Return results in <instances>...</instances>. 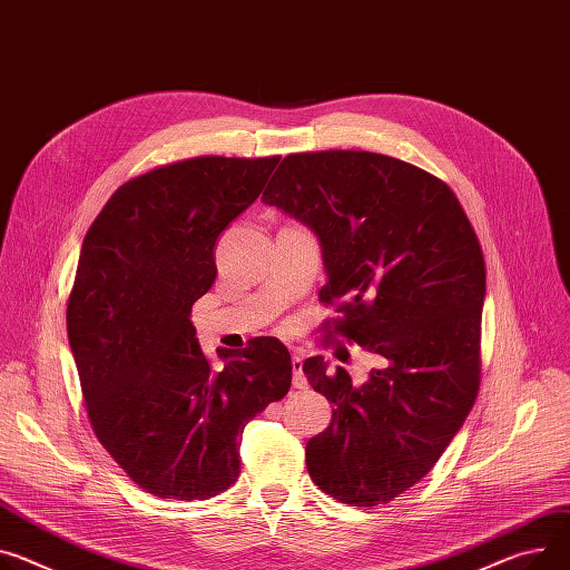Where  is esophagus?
<instances>
[{"label":"esophagus","instance_id":"obj_1","mask_svg":"<svg viewBox=\"0 0 570 570\" xmlns=\"http://www.w3.org/2000/svg\"><path fill=\"white\" fill-rule=\"evenodd\" d=\"M292 383H294L296 390L308 387V379H305V374H303V358L301 356L292 358Z\"/></svg>","mask_w":570,"mask_h":570}]
</instances>
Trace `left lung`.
I'll list each match as a JSON object with an SVG mask.
<instances>
[{"label": "left lung", "instance_id": "obj_1", "mask_svg": "<svg viewBox=\"0 0 570 570\" xmlns=\"http://www.w3.org/2000/svg\"><path fill=\"white\" fill-rule=\"evenodd\" d=\"M262 203L317 235L320 301H342L326 328L379 361L363 385L322 356L303 363L333 404L305 465L337 502L385 504L435 465L474 404L487 296L479 239L445 183L376 153L287 155Z\"/></svg>", "mask_w": 570, "mask_h": 570}]
</instances>
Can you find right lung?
I'll return each mask as SVG.
<instances>
[{"label":"right lung","mask_w":570,"mask_h":570,"mask_svg":"<svg viewBox=\"0 0 570 570\" xmlns=\"http://www.w3.org/2000/svg\"><path fill=\"white\" fill-rule=\"evenodd\" d=\"M281 157H196L125 183L81 244L68 342L91 426L137 487L209 500L239 476L248 420L287 395L292 358L253 337L209 367L191 305L216 278L214 244Z\"/></svg>","instance_id":"1"}]
</instances>
